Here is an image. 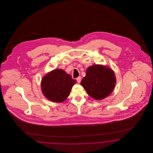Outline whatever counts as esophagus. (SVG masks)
Returning <instances> with one entry per match:
<instances>
[{
    "mask_svg": "<svg viewBox=\"0 0 153 153\" xmlns=\"http://www.w3.org/2000/svg\"><path fill=\"white\" fill-rule=\"evenodd\" d=\"M76 80H77V81L78 83H80V82H81V77L80 76H79V77H78L76 79Z\"/></svg>",
    "mask_w": 153,
    "mask_h": 153,
    "instance_id": "esophagus-1",
    "label": "esophagus"
}]
</instances>
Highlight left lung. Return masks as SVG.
Segmentation results:
<instances>
[{
    "instance_id": "obj_1",
    "label": "left lung",
    "mask_w": 153,
    "mask_h": 153,
    "mask_svg": "<svg viewBox=\"0 0 153 153\" xmlns=\"http://www.w3.org/2000/svg\"><path fill=\"white\" fill-rule=\"evenodd\" d=\"M116 76L112 70L102 65H93L86 70L81 85L88 95L99 100L109 95L115 87Z\"/></svg>"
}]
</instances>
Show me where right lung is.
<instances>
[{
    "label": "right lung",
    "instance_id": "1",
    "mask_svg": "<svg viewBox=\"0 0 153 153\" xmlns=\"http://www.w3.org/2000/svg\"><path fill=\"white\" fill-rule=\"evenodd\" d=\"M76 79L61 69L53 70L42 79V92L44 96L53 102H64L70 95Z\"/></svg>",
    "mask_w": 153,
    "mask_h": 153
}]
</instances>
